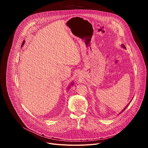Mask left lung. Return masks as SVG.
<instances>
[{"label": "left lung", "instance_id": "left-lung-1", "mask_svg": "<svg viewBox=\"0 0 148 148\" xmlns=\"http://www.w3.org/2000/svg\"><path fill=\"white\" fill-rule=\"evenodd\" d=\"M121 46H122V48H123V49H126V47H125V45H124L123 44H121ZM131 100H132V99H131ZM131 101H130V103L128 104V105H127V106H126L125 108H123V110H122V111L121 113H122L123 111H124V110H125L126 109V108L128 107V105H129V104L131 103Z\"/></svg>", "mask_w": 148, "mask_h": 148}]
</instances>
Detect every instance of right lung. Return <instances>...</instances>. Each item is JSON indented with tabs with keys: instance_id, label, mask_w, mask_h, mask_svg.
I'll list each match as a JSON object with an SVG mask.
<instances>
[{
	"instance_id": "right-lung-1",
	"label": "right lung",
	"mask_w": 148,
	"mask_h": 148,
	"mask_svg": "<svg viewBox=\"0 0 148 148\" xmlns=\"http://www.w3.org/2000/svg\"><path fill=\"white\" fill-rule=\"evenodd\" d=\"M25 41L24 40V41H23V43H22V45H21V47L23 45H24L25 44ZM74 84V82H73V83H71V86H72V85H73Z\"/></svg>"
}]
</instances>
